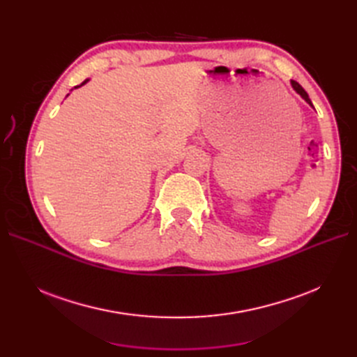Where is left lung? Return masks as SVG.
Wrapping results in <instances>:
<instances>
[{"instance_id": "1", "label": "left lung", "mask_w": 357, "mask_h": 357, "mask_svg": "<svg viewBox=\"0 0 357 357\" xmlns=\"http://www.w3.org/2000/svg\"><path fill=\"white\" fill-rule=\"evenodd\" d=\"M290 83H291V88H294V89H295V91L302 96V98H304V100H305V101L312 107V102H311V100L308 98V93L304 91V88H302V86H301L298 82H295V80H291Z\"/></svg>"}]
</instances>
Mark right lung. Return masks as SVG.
<instances>
[{
  "label": "right lung",
  "mask_w": 357,
  "mask_h": 357,
  "mask_svg": "<svg viewBox=\"0 0 357 357\" xmlns=\"http://www.w3.org/2000/svg\"><path fill=\"white\" fill-rule=\"evenodd\" d=\"M86 82H88V80H84V82H83V83H82V84H79V86H75V88H80V86H83V84H84V83H86Z\"/></svg>",
  "instance_id": "obj_1"
}]
</instances>
